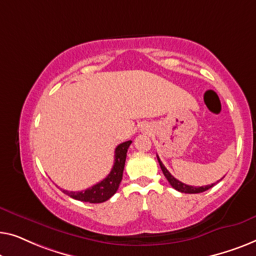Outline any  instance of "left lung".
Returning <instances> with one entry per match:
<instances>
[{
	"instance_id": "1",
	"label": "left lung",
	"mask_w": 256,
	"mask_h": 256,
	"mask_svg": "<svg viewBox=\"0 0 256 256\" xmlns=\"http://www.w3.org/2000/svg\"><path fill=\"white\" fill-rule=\"evenodd\" d=\"M158 161H159V164L161 169H162V172L164 175L166 176V178L168 180V182L170 183V186L172 188L178 190L180 192H184V194H200V192H206L208 189H210L214 186L216 183L214 184H208V186H188V184H184V183H182L181 181H178V180H176L174 176H172L170 172L167 170V168L164 167V164L161 162V160L159 159V156H158ZM220 181V180H219ZM218 181V182H219ZM217 182V183H218Z\"/></svg>"
}]
</instances>
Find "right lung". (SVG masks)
<instances>
[{
  "instance_id": "add662e5",
  "label": "right lung",
  "mask_w": 256,
  "mask_h": 256,
  "mask_svg": "<svg viewBox=\"0 0 256 256\" xmlns=\"http://www.w3.org/2000/svg\"><path fill=\"white\" fill-rule=\"evenodd\" d=\"M131 142V140H128V142L120 144L116 147L112 169L106 178H103L102 181L96 183L90 188L82 190V192H67V190H62V192L72 198L87 202V203H103L110 197H112L118 190V186H120L122 178H123L126 153Z\"/></svg>"
}]
</instances>
